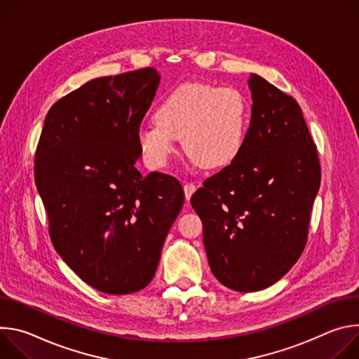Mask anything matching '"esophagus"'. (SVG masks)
I'll return each instance as SVG.
<instances>
[{
	"mask_svg": "<svg viewBox=\"0 0 359 359\" xmlns=\"http://www.w3.org/2000/svg\"><path fill=\"white\" fill-rule=\"evenodd\" d=\"M196 184L194 183H191V182H187V183H184V186H183V190H184V196H186V200H190V197H191V194L196 191Z\"/></svg>",
	"mask_w": 359,
	"mask_h": 359,
	"instance_id": "obj_1",
	"label": "esophagus"
}]
</instances>
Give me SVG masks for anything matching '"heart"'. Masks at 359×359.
I'll return each instance as SVG.
<instances>
[{
  "label": "heart",
  "instance_id": "obj_1",
  "mask_svg": "<svg viewBox=\"0 0 359 359\" xmlns=\"http://www.w3.org/2000/svg\"><path fill=\"white\" fill-rule=\"evenodd\" d=\"M156 123L144 125L137 142L149 163L165 166L182 139L184 153L198 166L230 165L245 140L247 104L234 88L212 83H183L170 90L155 114Z\"/></svg>",
  "mask_w": 359,
  "mask_h": 359
}]
</instances>
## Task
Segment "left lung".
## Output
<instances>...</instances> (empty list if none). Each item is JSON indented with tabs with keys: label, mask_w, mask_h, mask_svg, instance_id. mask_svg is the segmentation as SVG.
Instances as JSON below:
<instances>
[{
	"label": "left lung",
	"mask_w": 359,
	"mask_h": 359,
	"mask_svg": "<svg viewBox=\"0 0 359 359\" xmlns=\"http://www.w3.org/2000/svg\"><path fill=\"white\" fill-rule=\"evenodd\" d=\"M248 86L241 151L190 198L212 273L240 292L273 285L297 263L321 183L317 146L297 100L259 75L250 74Z\"/></svg>",
	"instance_id": "8db88e82"
}]
</instances>
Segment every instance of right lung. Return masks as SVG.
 <instances>
[{
	"label": "right lung",
	"mask_w": 359,
	"mask_h": 359,
	"mask_svg": "<svg viewBox=\"0 0 359 359\" xmlns=\"http://www.w3.org/2000/svg\"><path fill=\"white\" fill-rule=\"evenodd\" d=\"M159 74L143 68L97 78L50 107L35 151V184L57 252L107 294L144 288L184 193L173 176H142L140 123Z\"/></svg>",
	"instance_id": "add662e5"
}]
</instances>
